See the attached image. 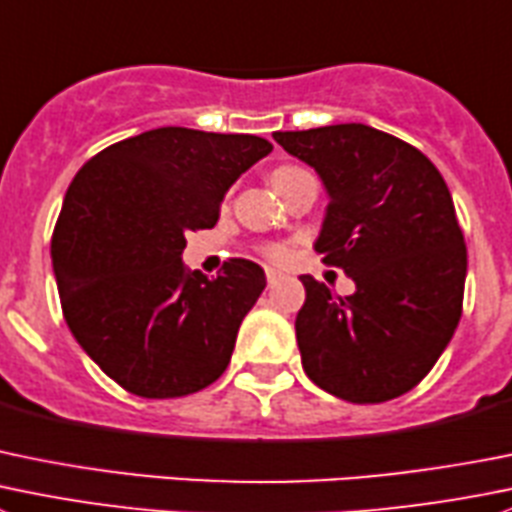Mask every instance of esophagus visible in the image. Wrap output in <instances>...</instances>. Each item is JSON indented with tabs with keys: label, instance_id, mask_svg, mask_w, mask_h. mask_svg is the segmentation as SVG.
Instances as JSON below:
<instances>
[{
	"label": "esophagus",
	"instance_id": "34e87169",
	"mask_svg": "<svg viewBox=\"0 0 512 512\" xmlns=\"http://www.w3.org/2000/svg\"><path fill=\"white\" fill-rule=\"evenodd\" d=\"M277 280H280V272H275V270H267V287L277 285Z\"/></svg>",
	"mask_w": 512,
	"mask_h": 512
}]
</instances>
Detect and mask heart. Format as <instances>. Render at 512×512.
<instances>
[{
	"label": "heart",
	"instance_id": "heart-1",
	"mask_svg": "<svg viewBox=\"0 0 512 512\" xmlns=\"http://www.w3.org/2000/svg\"><path fill=\"white\" fill-rule=\"evenodd\" d=\"M305 175H307V172L300 170V167L285 165V167H277V170H272L270 182H272V187L280 192V190H285L290 182L300 180V177H305ZM267 257H270V260H275V262H282L287 257V250H285V247H280V245H272V247H267Z\"/></svg>",
	"mask_w": 512,
	"mask_h": 512
}]
</instances>
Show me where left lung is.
Segmentation results:
<instances>
[{"label": "left lung", "instance_id": "obj_1", "mask_svg": "<svg viewBox=\"0 0 512 512\" xmlns=\"http://www.w3.org/2000/svg\"><path fill=\"white\" fill-rule=\"evenodd\" d=\"M325 185L315 250L355 292L335 297L302 275L295 332L317 388L347 403H385L413 390L463 315L468 250L453 197L420 150L367 124L275 132Z\"/></svg>", "mask_w": 512, "mask_h": 512}]
</instances>
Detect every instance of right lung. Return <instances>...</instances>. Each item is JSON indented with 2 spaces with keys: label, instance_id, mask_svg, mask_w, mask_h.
Here are the masks:
<instances>
[{
  "label": "right lung",
  "instance_id": "1",
  "mask_svg": "<svg viewBox=\"0 0 512 512\" xmlns=\"http://www.w3.org/2000/svg\"><path fill=\"white\" fill-rule=\"evenodd\" d=\"M272 145L255 135L160 127L94 155L69 185L52 235L64 320L82 350L132 395L182 398L230 365L265 270L225 262L210 280L182 262L187 232Z\"/></svg>",
  "mask_w": 512,
  "mask_h": 512
}]
</instances>
